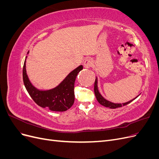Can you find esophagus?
I'll list each match as a JSON object with an SVG mask.
<instances>
[{
	"instance_id": "esophagus-1",
	"label": "esophagus",
	"mask_w": 159,
	"mask_h": 159,
	"mask_svg": "<svg viewBox=\"0 0 159 159\" xmlns=\"http://www.w3.org/2000/svg\"><path fill=\"white\" fill-rule=\"evenodd\" d=\"M92 65V61L90 59H86L84 63V67L85 68H89Z\"/></svg>"
}]
</instances>
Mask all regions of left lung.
Returning a JSON list of instances; mask_svg holds the SVG:
<instances>
[{
    "mask_svg": "<svg viewBox=\"0 0 159 159\" xmlns=\"http://www.w3.org/2000/svg\"><path fill=\"white\" fill-rule=\"evenodd\" d=\"M98 77L96 76L95 80V84H94V93H95V98H96V99H97L98 102L101 105H102L103 106H104V107H109L110 109H115V108H117V107H121L122 106H124V105H126L131 103V102H133L134 99H135L138 97V96L140 95V94H139L138 96H137L136 98H134V99L130 100V101H129V102H125V103H113V102H109V101L107 100L106 99H105L103 97V96L102 95V94L99 93V89H98Z\"/></svg>",
    "mask_w": 159,
    "mask_h": 159,
    "instance_id": "1",
    "label": "left lung"
}]
</instances>
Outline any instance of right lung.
Segmentation results:
<instances>
[{"instance_id":"right-lung-1","label":"right lung","mask_w":159,"mask_h":159,"mask_svg":"<svg viewBox=\"0 0 159 159\" xmlns=\"http://www.w3.org/2000/svg\"><path fill=\"white\" fill-rule=\"evenodd\" d=\"M29 51L28 52V54ZM25 58L23 66V81L27 91L32 99L39 106L52 111H66L74 103V84L79 72L83 70L81 65L72 70L61 82L49 89H40L34 85L30 81L26 73Z\"/></svg>"}]
</instances>
